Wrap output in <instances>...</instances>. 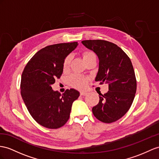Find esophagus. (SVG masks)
Wrapping results in <instances>:
<instances>
[{
    "instance_id": "obj_1",
    "label": "esophagus",
    "mask_w": 159,
    "mask_h": 159,
    "mask_svg": "<svg viewBox=\"0 0 159 159\" xmlns=\"http://www.w3.org/2000/svg\"><path fill=\"white\" fill-rule=\"evenodd\" d=\"M80 96H86L87 95V93L84 92V91H80Z\"/></svg>"
}]
</instances>
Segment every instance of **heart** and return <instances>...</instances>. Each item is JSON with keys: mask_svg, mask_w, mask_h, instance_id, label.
I'll list each match as a JSON object with an SVG mask.
<instances>
[{"mask_svg": "<svg viewBox=\"0 0 159 159\" xmlns=\"http://www.w3.org/2000/svg\"><path fill=\"white\" fill-rule=\"evenodd\" d=\"M93 55L94 54L90 52H84L83 54V59L84 60H86L87 58H89V57H91V56H93ZM70 60H71V57L70 56H68L67 58L65 59L64 62V65H63L64 69H66L68 67L69 64H70ZM69 82H70V84L73 87L79 88V89H83L87 86V79L80 75H74L70 77V79H69Z\"/></svg>", "mask_w": 159, "mask_h": 159, "instance_id": "obj_1", "label": "heart"}]
</instances>
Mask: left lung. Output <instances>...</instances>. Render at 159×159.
<instances>
[{
	"label": "left lung",
	"instance_id": "8db88e82",
	"mask_svg": "<svg viewBox=\"0 0 159 159\" xmlns=\"http://www.w3.org/2000/svg\"><path fill=\"white\" fill-rule=\"evenodd\" d=\"M82 43L99 58L95 81L109 87L107 93L99 95L93 113L101 121L112 123L127 113L135 97L136 80L132 62L120 47L107 41L84 40Z\"/></svg>",
	"mask_w": 159,
	"mask_h": 159
}]
</instances>
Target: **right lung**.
Masks as SVG:
<instances>
[{
  "label": "right lung",
  "instance_id": "add662e5",
  "mask_svg": "<svg viewBox=\"0 0 159 159\" xmlns=\"http://www.w3.org/2000/svg\"><path fill=\"white\" fill-rule=\"evenodd\" d=\"M78 45V42H71L45 47L32 57L23 72L21 95L23 102L32 117L43 127L56 129L66 124L72 103L80 95L75 89L61 94L52 88L55 79L62 74L65 59Z\"/></svg>",
  "mask_w": 159,
  "mask_h": 159
}]
</instances>
